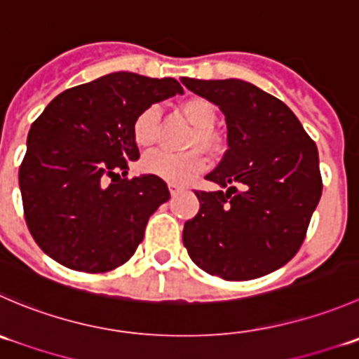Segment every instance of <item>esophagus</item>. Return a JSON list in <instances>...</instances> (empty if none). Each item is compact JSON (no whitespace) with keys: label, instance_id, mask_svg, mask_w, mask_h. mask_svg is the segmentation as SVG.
Returning <instances> with one entry per match:
<instances>
[{"label":"esophagus","instance_id":"1","mask_svg":"<svg viewBox=\"0 0 359 359\" xmlns=\"http://www.w3.org/2000/svg\"><path fill=\"white\" fill-rule=\"evenodd\" d=\"M168 187H170V193H172L173 196H175V194H179L180 191H182V186H179V184H168Z\"/></svg>","mask_w":359,"mask_h":359}]
</instances>
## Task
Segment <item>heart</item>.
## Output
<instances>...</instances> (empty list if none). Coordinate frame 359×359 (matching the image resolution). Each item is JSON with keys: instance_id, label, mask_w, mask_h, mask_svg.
<instances>
[{"instance_id": "heart-1", "label": "heart", "mask_w": 359, "mask_h": 359, "mask_svg": "<svg viewBox=\"0 0 359 359\" xmlns=\"http://www.w3.org/2000/svg\"><path fill=\"white\" fill-rule=\"evenodd\" d=\"M179 109L194 126V131L187 138L186 147H200L207 152H214L217 149V138L210 130L217 119V110H215L214 103L201 96H191V98L180 102ZM158 107L149 105L142 109L135 116L133 124H131V135H133L135 144L140 149L152 147L158 140ZM200 149H191L186 152H152L142 159L140 168L144 173L158 177L170 184H187L194 177L200 175L207 166Z\"/></svg>"}]
</instances>
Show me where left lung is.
<instances>
[{
  "instance_id": "8db88e82",
  "label": "left lung",
  "mask_w": 359,
  "mask_h": 359,
  "mask_svg": "<svg viewBox=\"0 0 359 359\" xmlns=\"http://www.w3.org/2000/svg\"><path fill=\"white\" fill-rule=\"evenodd\" d=\"M180 80L217 105L228 126V151L205 177L226 191H196L200 210L184 224V247L224 280L266 276L298 252L319 203L318 147L290 107L252 83Z\"/></svg>"
}]
</instances>
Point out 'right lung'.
Instances as JSON below:
<instances>
[{
    "label": "right lung",
    "mask_w": 359,
    "mask_h": 359,
    "mask_svg": "<svg viewBox=\"0 0 359 359\" xmlns=\"http://www.w3.org/2000/svg\"><path fill=\"white\" fill-rule=\"evenodd\" d=\"M177 93L175 79L110 73L66 89L31 124L19 186L26 224L47 256L87 273L133 256L170 191L154 175L126 177L140 158L131 124Z\"/></svg>",
    "instance_id": "add662e5"
}]
</instances>
